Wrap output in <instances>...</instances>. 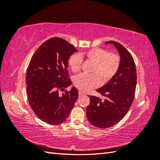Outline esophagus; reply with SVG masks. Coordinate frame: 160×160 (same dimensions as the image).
<instances>
[{
    "instance_id": "obj_1",
    "label": "esophagus",
    "mask_w": 160,
    "mask_h": 160,
    "mask_svg": "<svg viewBox=\"0 0 160 160\" xmlns=\"http://www.w3.org/2000/svg\"><path fill=\"white\" fill-rule=\"evenodd\" d=\"M83 93H82V92L79 91V97H81V96H83Z\"/></svg>"
}]
</instances>
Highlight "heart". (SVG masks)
Here are the masks:
<instances>
[{"instance_id":"heart-1","label":"heart","mask_w":160,"mask_h":160,"mask_svg":"<svg viewBox=\"0 0 160 160\" xmlns=\"http://www.w3.org/2000/svg\"><path fill=\"white\" fill-rule=\"evenodd\" d=\"M93 62L91 75L81 74L76 76L73 83L82 92L89 91L98 88L101 83H105L117 73L120 65V58L115 52H107L105 49L95 47L81 54L72 55L69 59V65L73 72L79 71L82 64V58Z\"/></svg>"}]
</instances>
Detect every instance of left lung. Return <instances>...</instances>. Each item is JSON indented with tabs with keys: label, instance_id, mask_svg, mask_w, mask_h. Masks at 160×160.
I'll return each mask as SVG.
<instances>
[{
	"label": "left lung",
	"instance_id": "8db88e82",
	"mask_svg": "<svg viewBox=\"0 0 160 160\" xmlns=\"http://www.w3.org/2000/svg\"><path fill=\"white\" fill-rule=\"evenodd\" d=\"M113 45L120 56L118 71L108 83L97 91L105 99L91 96L86 109L89 122L99 128H110L117 124L127 114L135 96L137 83L136 67L130 52L115 41L105 42Z\"/></svg>",
	"mask_w": 160,
	"mask_h": 160
}]
</instances>
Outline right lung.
I'll return each mask as SVG.
<instances>
[{
  "label": "right lung",
  "instance_id": "right-lung-1",
  "mask_svg": "<svg viewBox=\"0 0 160 160\" xmlns=\"http://www.w3.org/2000/svg\"><path fill=\"white\" fill-rule=\"evenodd\" d=\"M77 50L61 38L53 37L38 48L28 65L26 83L27 97L34 113L42 122L51 125L64 122L78 98L67 70L69 57Z\"/></svg>",
  "mask_w": 160,
  "mask_h": 160
}]
</instances>
